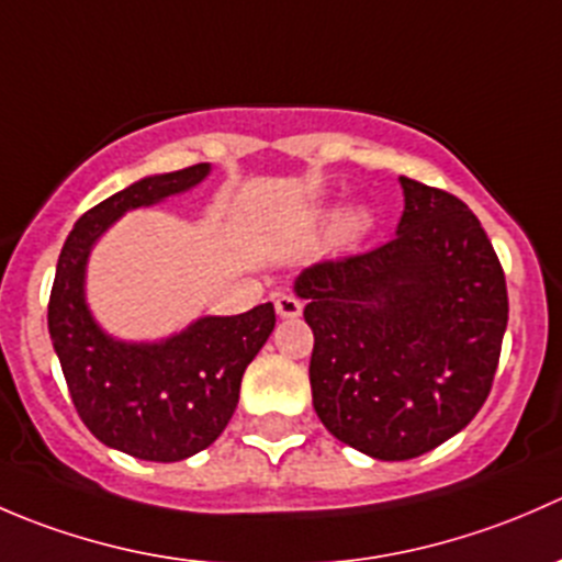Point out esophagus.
I'll use <instances>...</instances> for the list:
<instances>
[{
    "label": "esophagus",
    "instance_id": "1",
    "mask_svg": "<svg viewBox=\"0 0 562 562\" xmlns=\"http://www.w3.org/2000/svg\"><path fill=\"white\" fill-rule=\"evenodd\" d=\"M274 310L280 317H299L302 315V302L296 296H291V293H280L274 299Z\"/></svg>",
    "mask_w": 562,
    "mask_h": 562
}]
</instances>
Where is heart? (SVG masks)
<instances>
[{"instance_id":"b5f03b06","label":"heart","mask_w":562,"mask_h":562,"mask_svg":"<svg viewBox=\"0 0 562 562\" xmlns=\"http://www.w3.org/2000/svg\"><path fill=\"white\" fill-rule=\"evenodd\" d=\"M367 228H370V214H367L364 209H350V212H345L342 217L334 223V236H337L339 241H353L359 239V236H364Z\"/></svg>"}]
</instances>
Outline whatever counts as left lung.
<instances>
[{
    "label": "left lung",
    "mask_w": 562,
    "mask_h": 562,
    "mask_svg": "<svg viewBox=\"0 0 562 562\" xmlns=\"http://www.w3.org/2000/svg\"><path fill=\"white\" fill-rule=\"evenodd\" d=\"M386 245L304 269L313 405L337 440L386 462L438 449L490 396L508 323L506 274L479 217L400 176Z\"/></svg>",
    "instance_id": "obj_1"
}]
</instances>
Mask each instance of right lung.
<instances>
[{
	"label": "right lung",
	"instance_id": "obj_1",
	"mask_svg": "<svg viewBox=\"0 0 562 562\" xmlns=\"http://www.w3.org/2000/svg\"><path fill=\"white\" fill-rule=\"evenodd\" d=\"M209 162L146 176L89 209L61 247L48 302V331L72 405L100 443L146 462H179L223 435L249 361L274 328V304L209 315L162 342H119L94 323L83 274L94 241L138 206L206 179Z\"/></svg>",
	"mask_w": 562,
	"mask_h": 562
}]
</instances>
